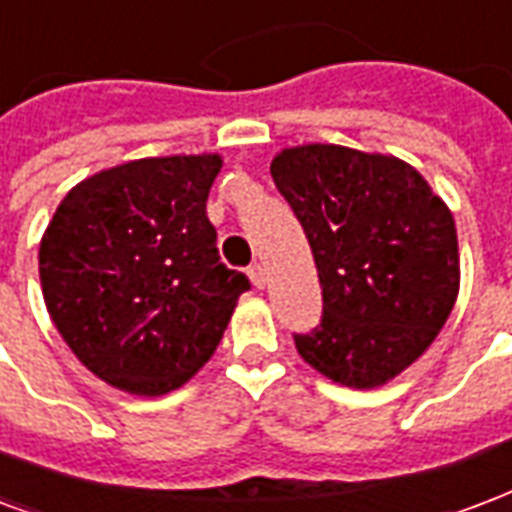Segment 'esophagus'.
<instances>
[{
    "instance_id": "esophagus-1",
    "label": "esophagus",
    "mask_w": 512,
    "mask_h": 512,
    "mask_svg": "<svg viewBox=\"0 0 512 512\" xmlns=\"http://www.w3.org/2000/svg\"><path fill=\"white\" fill-rule=\"evenodd\" d=\"M248 278L253 280V286H256V288L267 286V270H264L261 264H253L251 270H248Z\"/></svg>"
}]
</instances>
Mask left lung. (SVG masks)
<instances>
[{
    "label": "left lung",
    "instance_id": "1",
    "mask_svg": "<svg viewBox=\"0 0 512 512\" xmlns=\"http://www.w3.org/2000/svg\"><path fill=\"white\" fill-rule=\"evenodd\" d=\"M272 180L305 229L324 294L299 356L334 383L378 388L407 370L459 297V240L443 199L397 156L310 142Z\"/></svg>",
    "mask_w": 512,
    "mask_h": 512
}]
</instances>
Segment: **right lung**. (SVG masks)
<instances>
[{"instance_id": "obj_1", "label": "right lung", "mask_w": 512, "mask_h": 512, "mask_svg": "<svg viewBox=\"0 0 512 512\" xmlns=\"http://www.w3.org/2000/svg\"><path fill=\"white\" fill-rule=\"evenodd\" d=\"M218 153L102 169L56 207L40 242L42 297L96 378L161 397L194 378L251 283L215 248Z\"/></svg>"}]
</instances>
